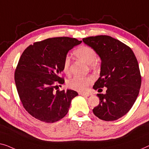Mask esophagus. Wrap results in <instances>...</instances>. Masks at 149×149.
<instances>
[{
    "instance_id": "esophagus-1",
    "label": "esophagus",
    "mask_w": 149,
    "mask_h": 149,
    "mask_svg": "<svg viewBox=\"0 0 149 149\" xmlns=\"http://www.w3.org/2000/svg\"><path fill=\"white\" fill-rule=\"evenodd\" d=\"M79 95H81V96H89L90 95L88 93H79Z\"/></svg>"
}]
</instances>
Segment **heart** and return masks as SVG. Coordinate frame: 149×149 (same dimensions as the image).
I'll return each mask as SVG.
<instances>
[{
    "instance_id": "1",
    "label": "heart",
    "mask_w": 149,
    "mask_h": 149,
    "mask_svg": "<svg viewBox=\"0 0 149 149\" xmlns=\"http://www.w3.org/2000/svg\"><path fill=\"white\" fill-rule=\"evenodd\" d=\"M74 54L77 58L82 61L86 63L91 65V67H95V61L96 58V52L93 48L88 46H81L75 50ZM71 59L69 56L65 58L63 70L65 74L70 73ZM93 81V77L91 76H75L68 82L69 88L77 91H84L87 88L90 84Z\"/></svg>"
}]
</instances>
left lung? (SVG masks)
I'll return each mask as SVG.
<instances>
[{
	"instance_id": "left-lung-1",
	"label": "left lung",
	"mask_w": 149,
	"mask_h": 149,
	"mask_svg": "<svg viewBox=\"0 0 149 149\" xmlns=\"http://www.w3.org/2000/svg\"><path fill=\"white\" fill-rule=\"evenodd\" d=\"M82 40L101 60L100 77L93 88H107L104 95L97 94L100 102L93 109L94 114L102 120H117L130 110L139 94L141 75L135 54L129 47L109 36Z\"/></svg>"
}]
</instances>
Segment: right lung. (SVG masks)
<instances>
[{
	"mask_svg": "<svg viewBox=\"0 0 149 149\" xmlns=\"http://www.w3.org/2000/svg\"><path fill=\"white\" fill-rule=\"evenodd\" d=\"M81 42L72 38H52L33 43L22 53L15 81L23 106L36 119L54 123L68 113L72 100L78 94L70 89L55 92L54 82H65L60 77L65 58Z\"/></svg>",
	"mask_w": 149,
	"mask_h": 149,
	"instance_id": "1",
	"label": "right lung"
}]
</instances>
